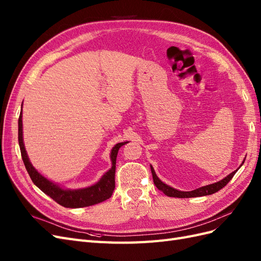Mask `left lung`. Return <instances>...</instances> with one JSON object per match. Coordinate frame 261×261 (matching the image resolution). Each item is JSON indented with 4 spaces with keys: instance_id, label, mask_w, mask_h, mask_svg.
Returning <instances> with one entry per match:
<instances>
[{
    "instance_id": "left-lung-1",
    "label": "left lung",
    "mask_w": 261,
    "mask_h": 261,
    "mask_svg": "<svg viewBox=\"0 0 261 261\" xmlns=\"http://www.w3.org/2000/svg\"><path fill=\"white\" fill-rule=\"evenodd\" d=\"M244 161H243V163H244ZM242 164H241V167H242ZM150 169H151L153 183L156 186V188L159 189V191H161L162 193H164V195H167L169 197H175V198H192V197H201V196H208V195L215 194V193L219 192L221 188H223L228 183V181L232 179V177L234 176L235 173L238 172V170H239V169L235 170L234 172L231 173V174H228L223 179L217 181V183L202 186V187H199L197 189H194V191H191V192H183V191H178V189L173 188V187L167 185L165 183H163V181L156 176L154 169L152 168V165H150Z\"/></svg>"
}]
</instances>
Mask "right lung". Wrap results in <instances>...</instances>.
<instances>
[{
	"mask_svg": "<svg viewBox=\"0 0 261 261\" xmlns=\"http://www.w3.org/2000/svg\"><path fill=\"white\" fill-rule=\"evenodd\" d=\"M18 143L21 152V158L23 164H25L28 174L34 181V184L45 194L50 196L53 200L60 203L61 206L65 208H84L89 207L92 204H97L99 202L109 199L112 196L113 191L115 188V164H116V156L118 149L123 145L127 144L128 141L116 144L112 150L110 158H111L112 167L107 173H105L102 177L97 181L96 184L85 188L78 189H66L61 187L59 184L44 177L40 174L31 164L29 156L27 154L25 144H23L22 138V105H21V112L18 118Z\"/></svg>",
	"mask_w": 261,
	"mask_h": 261,
	"instance_id": "obj_1",
	"label": "right lung"
}]
</instances>
